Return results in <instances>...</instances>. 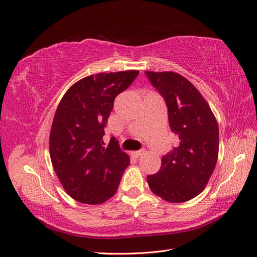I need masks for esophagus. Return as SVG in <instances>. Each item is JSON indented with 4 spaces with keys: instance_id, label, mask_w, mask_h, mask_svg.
I'll list each match as a JSON object with an SVG mask.
<instances>
[{
    "instance_id": "esophagus-1",
    "label": "esophagus",
    "mask_w": 257,
    "mask_h": 257,
    "mask_svg": "<svg viewBox=\"0 0 257 257\" xmlns=\"http://www.w3.org/2000/svg\"><path fill=\"white\" fill-rule=\"evenodd\" d=\"M132 155L134 157H140L142 155H144V152L143 151H135V152H132Z\"/></svg>"
}]
</instances>
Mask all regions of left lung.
<instances>
[{"label":"left lung","mask_w":257,"mask_h":257,"mask_svg":"<svg viewBox=\"0 0 257 257\" xmlns=\"http://www.w3.org/2000/svg\"><path fill=\"white\" fill-rule=\"evenodd\" d=\"M168 109L172 132L179 139L162 158L159 172L147 176L155 195L168 202H185L200 193L212 175L219 154V127L207 101L177 72L145 71Z\"/></svg>","instance_id":"1"}]
</instances>
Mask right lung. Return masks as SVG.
Masks as SVG:
<instances>
[{
  "label": "right lung",
  "mask_w": 257,
  "mask_h": 257,
  "mask_svg": "<svg viewBox=\"0 0 257 257\" xmlns=\"http://www.w3.org/2000/svg\"><path fill=\"white\" fill-rule=\"evenodd\" d=\"M139 73L85 77L71 85L57 107L49 136L50 159L62 187L79 202L100 204L110 199L130 165L115 139L104 147L103 135L114 99Z\"/></svg>",
  "instance_id": "right-lung-1"
}]
</instances>
